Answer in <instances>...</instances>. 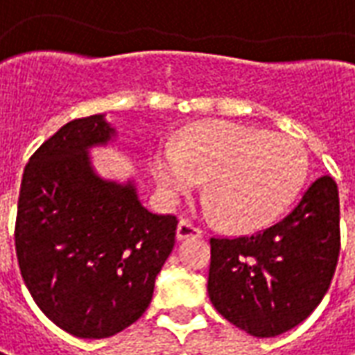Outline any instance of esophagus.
Returning a JSON list of instances; mask_svg holds the SVG:
<instances>
[{
  "label": "esophagus",
  "instance_id": "34e87169",
  "mask_svg": "<svg viewBox=\"0 0 355 355\" xmlns=\"http://www.w3.org/2000/svg\"><path fill=\"white\" fill-rule=\"evenodd\" d=\"M202 232L201 228H197L193 222L189 220H182L178 224V239H187V238H201Z\"/></svg>",
  "mask_w": 355,
  "mask_h": 355
}]
</instances>
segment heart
Here are the masks:
<instances>
[{
    "label": "heart",
    "mask_w": 355,
    "mask_h": 355,
    "mask_svg": "<svg viewBox=\"0 0 355 355\" xmlns=\"http://www.w3.org/2000/svg\"><path fill=\"white\" fill-rule=\"evenodd\" d=\"M150 170L162 195L175 201L209 180L205 210L238 232L265 228L284 212L307 178V154L295 139L230 121L185 131L156 150Z\"/></svg>",
    "instance_id": "b5f03b06"
}]
</instances>
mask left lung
<instances>
[{"label":"left lung","mask_w":355,"mask_h":355,"mask_svg":"<svg viewBox=\"0 0 355 355\" xmlns=\"http://www.w3.org/2000/svg\"><path fill=\"white\" fill-rule=\"evenodd\" d=\"M338 253V187L322 175L275 226L255 236L210 238V302L251 336H278L321 304Z\"/></svg>","instance_id":"left-lung-1"}]
</instances>
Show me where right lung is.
I'll list each match as a JSON object with an SVG mask.
<instances>
[{"label":"right lung","instance_id":"1","mask_svg":"<svg viewBox=\"0 0 355 355\" xmlns=\"http://www.w3.org/2000/svg\"><path fill=\"white\" fill-rule=\"evenodd\" d=\"M114 135L102 114L65 123L31 156L19 193L15 249L24 284L51 322L79 338L133 324L175 243V216L146 210L133 182L94 172L89 148Z\"/></svg>","mask_w":355,"mask_h":355}]
</instances>
